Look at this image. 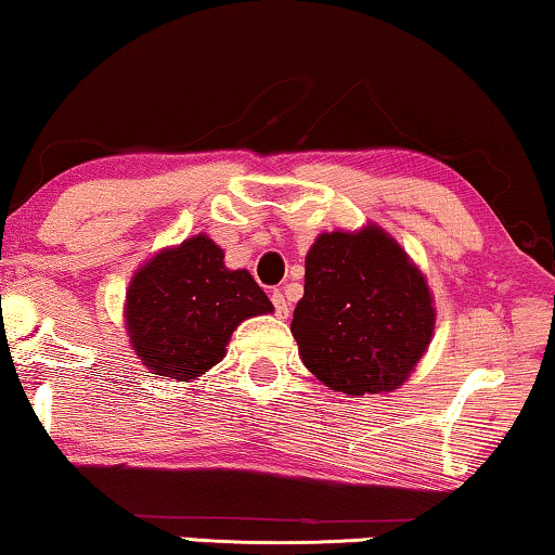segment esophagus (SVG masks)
Wrapping results in <instances>:
<instances>
[{
    "label": "esophagus",
    "instance_id": "esophagus-1",
    "mask_svg": "<svg viewBox=\"0 0 555 555\" xmlns=\"http://www.w3.org/2000/svg\"><path fill=\"white\" fill-rule=\"evenodd\" d=\"M272 306H275V313H278V318H287L291 315V302L285 300V295L280 293V291H272Z\"/></svg>",
    "mask_w": 555,
    "mask_h": 555
}]
</instances>
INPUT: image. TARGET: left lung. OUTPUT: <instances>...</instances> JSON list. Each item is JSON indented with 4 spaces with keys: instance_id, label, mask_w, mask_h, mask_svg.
<instances>
[{
    "instance_id": "8db88e82",
    "label": "left lung",
    "mask_w": 555,
    "mask_h": 555,
    "mask_svg": "<svg viewBox=\"0 0 555 555\" xmlns=\"http://www.w3.org/2000/svg\"><path fill=\"white\" fill-rule=\"evenodd\" d=\"M291 331L302 363L333 391H393L435 333L429 285L382 227L323 232L308 249Z\"/></svg>"
}]
</instances>
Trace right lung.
I'll return each mask as SVG.
<instances>
[{
    "label": "right lung",
    "instance_id": "1",
    "mask_svg": "<svg viewBox=\"0 0 555 555\" xmlns=\"http://www.w3.org/2000/svg\"><path fill=\"white\" fill-rule=\"evenodd\" d=\"M272 302L247 270H227L224 253L194 234L141 264L126 293L135 356L158 376L189 382L217 366L232 331Z\"/></svg>",
    "mask_w": 555,
    "mask_h": 555
}]
</instances>
